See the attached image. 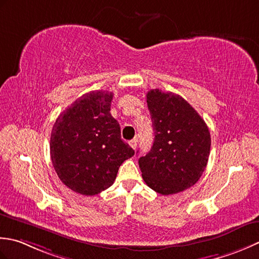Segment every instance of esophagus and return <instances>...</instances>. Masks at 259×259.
<instances>
[{
	"label": "esophagus",
	"mask_w": 259,
	"mask_h": 259,
	"mask_svg": "<svg viewBox=\"0 0 259 259\" xmlns=\"http://www.w3.org/2000/svg\"><path fill=\"white\" fill-rule=\"evenodd\" d=\"M137 142H139V140H137V139H133L132 141H130V145H131V147H132V149H133V150L136 149Z\"/></svg>",
	"instance_id": "obj_1"
}]
</instances>
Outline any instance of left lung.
<instances>
[{
  "label": "left lung",
  "mask_w": 259,
  "mask_h": 259,
  "mask_svg": "<svg viewBox=\"0 0 259 259\" xmlns=\"http://www.w3.org/2000/svg\"><path fill=\"white\" fill-rule=\"evenodd\" d=\"M154 143L139 165L145 183L163 196L196 184L207 166L211 137L207 124L180 95L152 89L146 95Z\"/></svg>",
  "instance_id": "left-lung-1"
}]
</instances>
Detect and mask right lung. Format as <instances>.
<instances>
[{
	"label": "right lung",
	"mask_w": 259,
	"mask_h": 259,
	"mask_svg": "<svg viewBox=\"0 0 259 259\" xmlns=\"http://www.w3.org/2000/svg\"><path fill=\"white\" fill-rule=\"evenodd\" d=\"M113 93L82 95L58 116L51 131L50 155L61 182L83 196H95L114 183L134 150L120 139L110 115Z\"/></svg>",
	"instance_id": "add662e5"
}]
</instances>
